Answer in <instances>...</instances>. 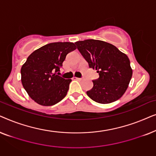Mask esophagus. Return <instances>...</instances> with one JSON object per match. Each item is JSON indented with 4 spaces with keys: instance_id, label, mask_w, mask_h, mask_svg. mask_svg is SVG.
Masks as SVG:
<instances>
[{
    "instance_id": "1",
    "label": "esophagus",
    "mask_w": 156,
    "mask_h": 156,
    "mask_svg": "<svg viewBox=\"0 0 156 156\" xmlns=\"http://www.w3.org/2000/svg\"><path fill=\"white\" fill-rule=\"evenodd\" d=\"M73 80L80 81V80H82V78H78V77H76V76H74V77H73Z\"/></svg>"
}]
</instances>
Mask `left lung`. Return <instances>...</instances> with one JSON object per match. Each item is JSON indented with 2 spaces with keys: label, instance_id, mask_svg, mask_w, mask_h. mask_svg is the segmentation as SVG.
I'll return each instance as SVG.
<instances>
[{
  "label": "left lung",
  "instance_id": "1",
  "mask_svg": "<svg viewBox=\"0 0 156 156\" xmlns=\"http://www.w3.org/2000/svg\"><path fill=\"white\" fill-rule=\"evenodd\" d=\"M76 48L99 77L87 94L93 101L109 104L122 97L129 87L133 71L129 57L116 47L98 40L75 42Z\"/></svg>",
  "mask_w": 156,
  "mask_h": 156
}]
</instances>
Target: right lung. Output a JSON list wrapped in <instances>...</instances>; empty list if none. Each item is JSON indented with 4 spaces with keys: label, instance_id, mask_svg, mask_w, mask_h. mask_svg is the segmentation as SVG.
Wrapping results in <instances>:
<instances>
[{
    "label": "right lung",
    "instance_id": "obj_1",
    "mask_svg": "<svg viewBox=\"0 0 156 156\" xmlns=\"http://www.w3.org/2000/svg\"><path fill=\"white\" fill-rule=\"evenodd\" d=\"M73 42H52L34 51L21 67V82L30 97L42 106H52L67 95L72 80L60 76L59 69Z\"/></svg>",
    "mask_w": 156,
    "mask_h": 156
}]
</instances>
